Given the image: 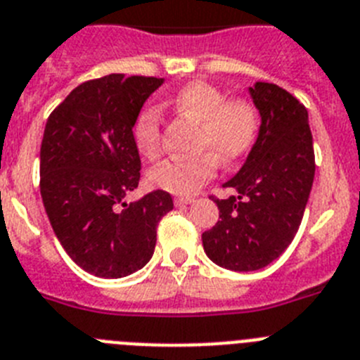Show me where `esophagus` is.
I'll return each mask as SVG.
<instances>
[{
	"mask_svg": "<svg viewBox=\"0 0 360 360\" xmlns=\"http://www.w3.org/2000/svg\"><path fill=\"white\" fill-rule=\"evenodd\" d=\"M174 202H176L177 206H184L193 202V198H190V195H176V198H174Z\"/></svg>",
	"mask_w": 360,
	"mask_h": 360,
	"instance_id": "34e87169",
	"label": "esophagus"
}]
</instances>
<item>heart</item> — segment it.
Here are the masks:
<instances>
[{"label":"heart","mask_w":360,"mask_h":360,"mask_svg":"<svg viewBox=\"0 0 360 360\" xmlns=\"http://www.w3.org/2000/svg\"><path fill=\"white\" fill-rule=\"evenodd\" d=\"M172 110L199 123L198 150L193 158L162 161L150 172L154 186L179 195L198 192L217 172L219 161L233 165L254 148L261 130V110L248 98H226L208 81H192L177 90L167 103ZM162 117L158 106L148 105L137 115L134 141L145 158L161 154Z\"/></svg>","instance_id":"1"}]
</instances>
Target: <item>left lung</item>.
Instances as JSON below:
<instances>
[{
  "mask_svg": "<svg viewBox=\"0 0 360 360\" xmlns=\"http://www.w3.org/2000/svg\"><path fill=\"white\" fill-rule=\"evenodd\" d=\"M261 110L254 148L226 188L239 195L219 199V221L202 233L206 255L228 270L268 266L295 237L315 176L308 112L292 94L271 83L250 89Z\"/></svg>",
  "mask_w": 360,
  "mask_h": 360,
  "instance_id": "8db88e82",
  "label": "left lung"
}]
</instances>
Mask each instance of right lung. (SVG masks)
Returning a JSON list of instances; mask_svg holds the SVG:
<instances>
[{"mask_svg": "<svg viewBox=\"0 0 360 360\" xmlns=\"http://www.w3.org/2000/svg\"><path fill=\"white\" fill-rule=\"evenodd\" d=\"M161 83L124 74L85 81L46 120L39 154L45 212L72 261L98 277L141 270L154 254L159 221L174 208L162 190L123 202L141 177L132 128Z\"/></svg>", "mask_w": 360, "mask_h": 360, "instance_id": "right-lung-1", "label": "right lung"}]
</instances>
